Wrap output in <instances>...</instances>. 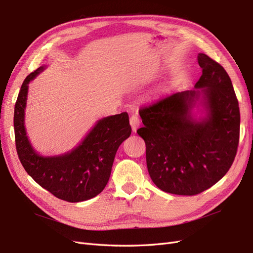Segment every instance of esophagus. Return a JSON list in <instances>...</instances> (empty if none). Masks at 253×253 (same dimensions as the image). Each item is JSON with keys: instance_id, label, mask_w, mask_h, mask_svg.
Returning <instances> with one entry per match:
<instances>
[{"instance_id": "34e87169", "label": "esophagus", "mask_w": 253, "mask_h": 253, "mask_svg": "<svg viewBox=\"0 0 253 253\" xmlns=\"http://www.w3.org/2000/svg\"><path fill=\"white\" fill-rule=\"evenodd\" d=\"M129 122H130V125H131V128H132L133 131H136L137 127L140 126V124H141L140 118H138L137 115H132L131 117H130V121Z\"/></svg>"}]
</instances>
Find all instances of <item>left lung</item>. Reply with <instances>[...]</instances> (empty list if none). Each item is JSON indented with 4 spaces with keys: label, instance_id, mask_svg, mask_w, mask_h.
<instances>
[{
    "label": "left lung",
    "instance_id": "left-lung-1",
    "mask_svg": "<svg viewBox=\"0 0 253 253\" xmlns=\"http://www.w3.org/2000/svg\"><path fill=\"white\" fill-rule=\"evenodd\" d=\"M202 76L194 90L166 95L140 109L152 182L163 191L195 195L227 173L240 140V108L231 80L217 62L198 55ZM202 95L207 117L199 121L191 109Z\"/></svg>",
    "mask_w": 253,
    "mask_h": 253
}]
</instances>
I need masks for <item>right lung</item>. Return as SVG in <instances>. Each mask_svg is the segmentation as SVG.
I'll list each match as a JSON object with an SVG mask.
<instances>
[{"mask_svg": "<svg viewBox=\"0 0 253 253\" xmlns=\"http://www.w3.org/2000/svg\"><path fill=\"white\" fill-rule=\"evenodd\" d=\"M44 69L45 66H41L27 76L15 102L13 126L19 159L26 172L54 197L70 203L90 200L107 185L117 150L131 134L128 113L97 121L82 143L70 152L40 156L28 141L24 119L28 84Z\"/></svg>", "mask_w": 253, "mask_h": 253, "instance_id": "right-lung-1", "label": "right lung"}]
</instances>
